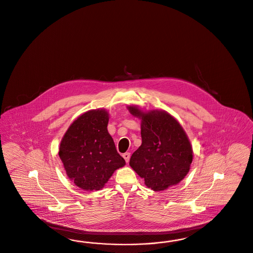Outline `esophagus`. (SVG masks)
Here are the masks:
<instances>
[{
	"label": "esophagus",
	"instance_id": "esophagus-1",
	"mask_svg": "<svg viewBox=\"0 0 253 253\" xmlns=\"http://www.w3.org/2000/svg\"><path fill=\"white\" fill-rule=\"evenodd\" d=\"M122 157L124 158V160H125V162H126V163H129V161H130V157H131V154H130L129 152H126V153H124V154L122 155Z\"/></svg>",
	"mask_w": 253,
	"mask_h": 253
}]
</instances>
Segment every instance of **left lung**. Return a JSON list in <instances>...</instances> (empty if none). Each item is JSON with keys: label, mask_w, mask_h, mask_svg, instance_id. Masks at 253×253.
I'll return each mask as SVG.
<instances>
[{"label": "left lung", "mask_w": 253, "mask_h": 253, "mask_svg": "<svg viewBox=\"0 0 253 253\" xmlns=\"http://www.w3.org/2000/svg\"><path fill=\"white\" fill-rule=\"evenodd\" d=\"M141 121L142 144L131 155L130 166L154 192L179 183L191 169L193 151L183 127L165 110L143 111L127 106Z\"/></svg>", "instance_id": "left-lung-1"}]
</instances>
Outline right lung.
<instances>
[{
	"label": "right lung",
	"instance_id": "obj_1",
	"mask_svg": "<svg viewBox=\"0 0 253 253\" xmlns=\"http://www.w3.org/2000/svg\"><path fill=\"white\" fill-rule=\"evenodd\" d=\"M109 113L91 109L75 120L61 138L59 156L70 180L93 192L105 187L114 172L125 166L107 130Z\"/></svg>",
	"mask_w": 253,
	"mask_h": 253
}]
</instances>
